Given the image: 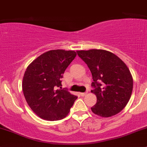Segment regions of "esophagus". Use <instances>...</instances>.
<instances>
[{"mask_svg": "<svg viewBox=\"0 0 147 147\" xmlns=\"http://www.w3.org/2000/svg\"><path fill=\"white\" fill-rule=\"evenodd\" d=\"M86 94H87V92H82V93H80V95L82 96V97H84V96H85Z\"/></svg>", "mask_w": 147, "mask_h": 147, "instance_id": "34e87169", "label": "esophagus"}]
</instances>
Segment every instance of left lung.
Wrapping results in <instances>:
<instances>
[{"label": "left lung", "mask_w": 147, "mask_h": 147, "mask_svg": "<svg viewBox=\"0 0 147 147\" xmlns=\"http://www.w3.org/2000/svg\"><path fill=\"white\" fill-rule=\"evenodd\" d=\"M78 55L87 64L92 75L91 92L97 103L93 113L109 117L121 112L128 103L133 89V79L125 63L105 50H79Z\"/></svg>", "instance_id": "left-lung-1"}]
</instances>
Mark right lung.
<instances>
[{
	"instance_id": "add662e5",
	"label": "right lung",
	"mask_w": 147,
	"mask_h": 147,
	"mask_svg": "<svg viewBox=\"0 0 147 147\" xmlns=\"http://www.w3.org/2000/svg\"><path fill=\"white\" fill-rule=\"evenodd\" d=\"M76 55L73 50H50L37 57L26 69L23 94L30 107L39 117L56 121L69 112L78 97L62 89L61 78Z\"/></svg>"
}]
</instances>
